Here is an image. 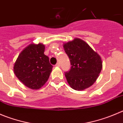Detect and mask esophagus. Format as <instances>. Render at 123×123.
I'll return each mask as SVG.
<instances>
[{"label":"esophagus","mask_w":123,"mask_h":123,"mask_svg":"<svg viewBox=\"0 0 123 123\" xmlns=\"http://www.w3.org/2000/svg\"><path fill=\"white\" fill-rule=\"evenodd\" d=\"M55 66H56V67H59V66H60V63L58 62L56 65H55Z\"/></svg>","instance_id":"1"}]
</instances>
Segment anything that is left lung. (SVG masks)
<instances>
[{"label": "left lung", "instance_id": "obj_1", "mask_svg": "<svg viewBox=\"0 0 123 123\" xmlns=\"http://www.w3.org/2000/svg\"><path fill=\"white\" fill-rule=\"evenodd\" d=\"M64 49L72 65L69 71L65 72L71 87L76 90H82L90 87L101 71L100 56L80 39L64 43Z\"/></svg>", "mask_w": 123, "mask_h": 123}]
</instances>
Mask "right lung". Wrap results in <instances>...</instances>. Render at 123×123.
<instances>
[{
    "mask_svg": "<svg viewBox=\"0 0 123 123\" xmlns=\"http://www.w3.org/2000/svg\"><path fill=\"white\" fill-rule=\"evenodd\" d=\"M45 46L30 44L18 56L14 66L18 78L28 87L39 89L45 84L53 68L49 58L44 55Z\"/></svg>",
    "mask_w": 123,
    "mask_h": 123,
    "instance_id": "add662e5",
    "label": "right lung"
}]
</instances>
